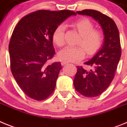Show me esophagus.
I'll list each match as a JSON object with an SVG mask.
<instances>
[{"instance_id": "1", "label": "esophagus", "mask_w": 127, "mask_h": 127, "mask_svg": "<svg viewBox=\"0 0 127 127\" xmlns=\"http://www.w3.org/2000/svg\"><path fill=\"white\" fill-rule=\"evenodd\" d=\"M67 64H68V62L67 61H62L61 62V64L62 65H66Z\"/></svg>"}]
</instances>
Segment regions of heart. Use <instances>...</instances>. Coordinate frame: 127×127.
Here are the masks:
<instances>
[{"instance_id":"b5f03b06","label":"heart","mask_w":127,"mask_h":127,"mask_svg":"<svg viewBox=\"0 0 127 127\" xmlns=\"http://www.w3.org/2000/svg\"><path fill=\"white\" fill-rule=\"evenodd\" d=\"M81 35L79 44L81 46H67L59 52V57L68 62L79 61L84 58L85 50L86 53L92 55L98 51L104 42V35L101 31L95 30L94 23L88 18H80L72 23ZM64 25H58L52 34L53 41L58 46L62 47L65 44Z\"/></svg>"}]
</instances>
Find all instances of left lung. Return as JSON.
<instances>
[{"instance_id":"8db88e82","label":"left lung","mask_w":127,"mask_h":127,"mask_svg":"<svg viewBox=\"0 0 127 127\" xmlns=\"http://www.w3.org/2000/svg\"><path fill=\"white\" fill-rule=\"evenodd\" d=\"M76 13L94 18L100 25L105 35L101 50L84 63L90 70L77 66L74 79L75 89L79 94L86 97H97L108 88L115 76L122 55L120 33L114 20L99 11L85 9Z\"/></svg>"}]
</instances>
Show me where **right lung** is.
Returning <instances> with one entry per match:
<instances>
[{
    "label": "right lung",
    "instance_id": "right-lung-1",
    "mask_svg": "<svg viewBox=\"0 0 127 127\" xmlns=\"http://www.w3.org/2000/svg\"><path fill=\"white\" fill-rule=\"evenodd\" d=\"M76 14L69 10H39L25 16L14 27L9 44L11 72L30 98L40 101L53 92L62 65L48 64L55 54L53 32Z\"/></svg>",
    "mask_w": 127,
    "mask_h": 127
}]
</instances>
